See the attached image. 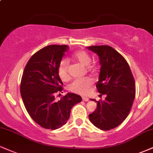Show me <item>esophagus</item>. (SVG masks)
I'll return each instance as SVG.
<instances>
[{
    "instance_id": "1",
    "label": "esophagus",
    "mask_w": 153,
    "mask_h": 153,
    "mask_svg": "<svg viewBox=\"0 0 153 153\" xmlns=\"http://www.w3.org/2000/svg\"><path fill=\"white\" fill-rule=\"evenodd\" d=\"M82 100L88 102V101H89V98H88V97H82Z\"/></svg>"
}]
</instances>
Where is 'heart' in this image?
I'll use <instances>...</instances> for the list:
<instances>
[{
	"label": "heart",
	"instance_id": "obj_1",
	"mask_svg": "<svg viewBox=\"0 0 153 153\" xmlns=\"http://www.w3.org/2000/svg\"><path fill=\"white\" fill-rule=\"evenodd\" d=\"M73 58L77 62H80L81 65L85 67L90 65L91 62V58L85 51H79L73 54ZM68 62L65 59H62L60 62L58 68V73L59 77L62 80H66L68 79ZM93 68H89V71H92ZM93 80L89 78H83L76 79L73 80L70 84L69 90L73 93L85 95L88 94L91 91L92 85H93Z\"/></svg>",
	"mask_w": 153,
	"mask_h": 153
}]
</instances>
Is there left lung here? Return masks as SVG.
<instances>
[{
  "mask_svg": "<svg viewBox=\"0 0 153 153\" xmlns=\"http://www.w3.org/2000/svg\"><path fill=\"white\" fill-rule=\"evenodd\" d=\"M87 48L98 56L101 67L96 88L99 93L106 95L102 102L91 99L97 102V108L89 119L99 129H113L129 115L135 97V80L126 59L112 47Z\"/></svg>",
  "mask_w": 153,
  "mask_h": 153,
  "instance_id": "obj_1",
  "label": "left lung"
}]
</instances>
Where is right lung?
<instances>
[{"instance_id": "add662e5", "label": "right lung", "mask_w": 153, "mask_h": 153, "mask_svg": "<svg viewBox=\"0 0 153 153\" xmlns=\"http://www.w3.org/2000/svg\"><path fill=\"white\" fill-rule=\"evenodd\" d=\"M68 45H51L40 49L27 62L22 75L21 95L24 105L37 124L45 129L56 130L68 120L71 108L82 97L67 93L58 102L55 93L62 90L58 68Z\"/></svg>"}]
</instances>
